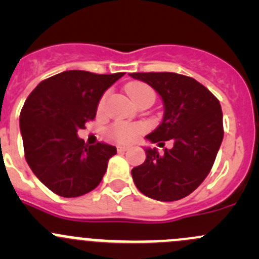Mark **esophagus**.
<instances>
[{
  "instance_id": "esophagus-1",
  "label": "esophagus",
  "mask_w": 259,
  "mask_h": 259,
  "mask_svg": "<svg viewBox=\"0 0 259 259\" xmlns=\"http://www.w3.org/2000/svg\"><path fill=\"white\" fill-rule=\"evenodd\" d=\"M126 150H127V146H124V145L117 146V151H119V153H125Z\"/></svg>"
}]
</instances>
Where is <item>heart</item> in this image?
Returning a JSON list of instances; mask_svg holds the SVG:
<instances>
[{"label":"heart","instance_id":"obj_1","mask_svg":"<svg viewBox=\"0 0 259 259\" xmlns=\"http://www.w3.org/2000/svg\"><path fill=\"white\" fill-rule=\"evenodd\" d=\"M126 91L134 103H138V101H140L142 99H145V98L155 99V93H154L153 89L143 82L130 83V85L126 88ZM104 101H105V96L100 100L99 109L103 108ZM142 132H143V125L129 124V122H122V121L115 122L113 126L109 129V134L111 135V138L121 143L133 142V140L137 138V135Z\"/></svg>","mask_w":259,"mask_h":259}]
</instances>
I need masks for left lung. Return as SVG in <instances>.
<instances>
[{
	"label": "left lung",
	"instance_id": "left-lung-1",
	"mask_svg": "<svg viewBox=\"0 0 259 259\" xmlns=\"http://www.w3.org/2000/svg\"><path fill=\"white\" fill-rule=\"evenodd\" d=\"M160 95V125L145 137L150 143L173 148L159 154L144 148L146 159L132 170L138 189L151 199L174 202L194 192L209 174L223 140V114L218 99L193 77L176 72L129 74Z\"/></svg>",
	"mask_w": 259,
	"mask_h": 259
}]
</instances>
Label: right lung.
<instances>
[{
    "label": "right lung",
    "mask_w": 259,
    "mask_h": 259,
    "mask_svg": "<svg viewBox=\"0 0 259 259\" xmlns=\"http://www.w3.org/2000/svg\"><path fill=\"white\" fill-rule=\"evenodd\" d=\"M124 74L69 70L41 81L25 101L20 130L26 161L55 194L80 197L100 184L116 148L85 144L77 132L95 119L101 96Z\"/></svg>",
    "instance_id": "obj_1"
}]
</instances>
